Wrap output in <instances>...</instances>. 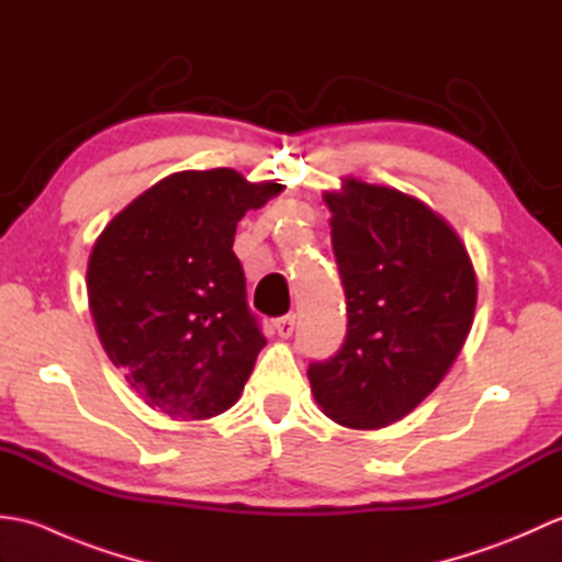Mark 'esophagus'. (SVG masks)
<instances>
[{"label": "esophagus", "mask_w": 562, "mask_h": 562, "mask_svg": "<svg viewBox=\"0 0 562 562\" xmlns=\"http://www.w3.org/2000/svg\"><path fill=\"white\" fill-rule=\"evenodd\" d=\"M272 326H274V333H278L280 338H290L292 333H294V314H288V316L274 318V321H272Z\"/></svg>", "instance_id": "obj_1"}]
</instances>
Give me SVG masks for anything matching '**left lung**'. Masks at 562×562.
Instances as JSON below:
<instances>
[{
	"label": "left lung",
	"instance_id": "1",
	"mask_svg": "<svg viewBox=\"0 0 562 562\" xmlns=\"http://www.w3.org/2000/svg\"><path fill=\"white\" fill-rule=\"evenodd\" d=\"M348 333L326 362L308 364L330 420L376 429L425 401L457 360L475 312V272L459 234L396 188L345 178L324 195Z\"/></svg>",
	"mask_w": 562,
	"mask_h": 562
}]
</instances>
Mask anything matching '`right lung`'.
Instances as JSON below:
<instances>
[{"instance_id":"1","label":"right lung","mask_w":562,"mask_h":562,"mask_svg":"<svg viewBox=\"0 0 562 562\" xmlns=\"http://www.w3.org/2000/svg\"><path fill=\"white\" fill-rule=\"evenodd\" d=\"M234 169L166 176L93 244L87 292L103 350L149 408L229 411L266 345L246 302L236 224L280 193Z\"/></svg>"}]
</instances>
